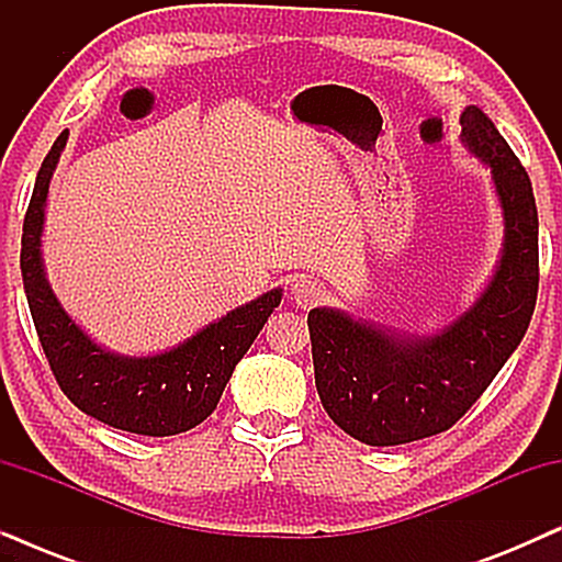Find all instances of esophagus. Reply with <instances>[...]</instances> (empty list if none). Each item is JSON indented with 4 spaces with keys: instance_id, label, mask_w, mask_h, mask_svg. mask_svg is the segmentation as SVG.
<instances>
[{
    "instance_id": "1",
    "label": "esophagus",
    "mask_w": 562,
    "mask_h": 562,
    "mask_svg": "<svg viewBox=\"0 0 562 562\" xmlns=\"http://www.w3.org/2000/svg\"><path fill=\"white\" fill-rule=\"evenodd\" d=\"M291 299L302 306V310H312L322 299V283L310 279V276H296L291 283Z\"/></svg>"
}]
</instances>
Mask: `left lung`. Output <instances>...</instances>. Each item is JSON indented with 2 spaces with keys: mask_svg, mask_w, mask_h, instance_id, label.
Segmentation results:
<instances>
[{
  "mask_svg": "<svg viewBox=\"0 0 562 562\" xmlns=\"http://www.w3.org/2000/svg\"><path fill=\"white\" fill-rule=\"evenodd\" d=\"M463 143L486 160L504 210V252L479 302L435 337H404L312 310L314 383L342 432L389 448L440 435L479 402L517 350L540 286L532 181L494 122L465 106Z\"/></svg>",
  "mask_w": 562,
  "mask_h": 562,
  "instance_id": "obj_1",
  "label": "left lung"
}]
</instances>
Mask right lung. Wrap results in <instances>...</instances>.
<instances>
[{
  "instance_id": "add662e5",
  "label": "right lung",
  "mask_w": 562,
  "mask_h": 562,
  "mask_svg": "<svg viewBox=\"0 0 562 562\" xmlns=\"http://www.w3.org/2000/svg\"><path fill=\"white\" fill-rule=\"evenodd\" d=\"M68 130L45 156L22 222V283L43 352L58 386L83 414L125 432L168 437L202 425L260 329L281 304L273 289L153 358H122L89 340L45 281L41 233L45 196Z\"/></svg>"
}]
</instances>
